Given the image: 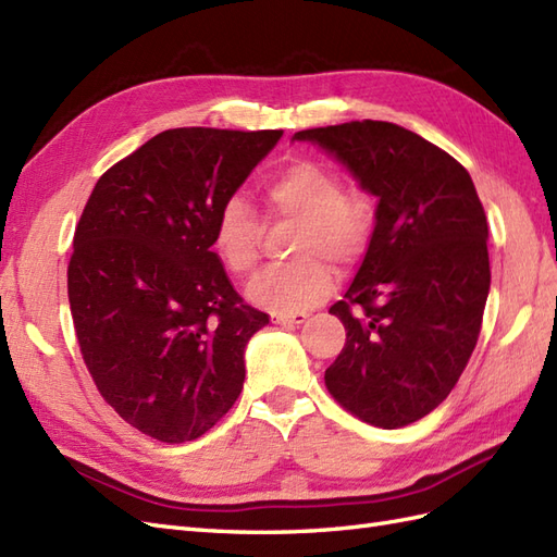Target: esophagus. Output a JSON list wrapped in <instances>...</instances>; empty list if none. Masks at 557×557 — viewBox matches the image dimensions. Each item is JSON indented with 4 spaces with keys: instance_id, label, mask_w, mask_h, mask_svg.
I'll return each instance as SVG.
<instances>
[{
    "instance_id": "esophagus-1",
    "label": "esophagus",
    "mask_w": 557,
    "mask_h": 557,
    "mask_svg": "<svg viewBox=\"0 0 557 557\" xmlns=\"http://www.w3.org/2000/svg\"><path fill=\"white\" fill-rule=\"evenodd\" d=\"M270 318H273V324H284V326L304 324L308 320L306 312H270Z\"/></svg>"
}]
</instances>
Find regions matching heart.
Masks as SVG:
<instances>
[{"mask_svg":"<svg viewBox=\"0 0 557 557\" xmlns=\"http://www.w3.org/2000/svg\"><path fill=\"white\" fill-rule=\"evenodd\" d=\"M263 202L273 219L301 223L294 259L270 268L249 284V298L275 312H301L322 304L336 287L334 265H352L372 237V209L332 166L298 160L263 185ZM213 251L235 277H249L261 259V223L239 195L225 197L211 225Z\"/></svg>","mask_w":557,"mask_h":557,"instance_id":"1","label":"heart"}]
</instances>
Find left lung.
<instances>
[{
	"label": "left lung",
	"instance_id": "obj_1",
	"mask_svg": "<svg viewBox=\"0 0 557 557\" xmlns=\"http://www.w3.org/2000/svg\"><path fill=\"white\" fill-rule=\"evenodd\" d=\"M308 140L376 197L374 231L346 292L330 308L346 346L324 383L355 417L414 423L445 400L478 344L490 294L487 216L473 178L419 134L391 122H348Z\"/></svg>",
	"mask_w": 557,
	"mask_h": 557
}]
</instances>
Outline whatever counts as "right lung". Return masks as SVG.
Listing matches in <instances>:
<instances>
[{
  "label": "right lung",
  "mask_w": 557,
  "mask_h": 557,
  "mask_svg": "<svg viewBox=\"0 0 557 557\" xmlns=\"http://www.w3.org/2000/svg\"><path fill=\"white\" fill-rule=\"evenodd\" d=\"M282 132L190 126L150 138L98 178L67 265V298L96 388L160 442L197 440L245 383L270 322L211 251L213 216Z\"/></svg>",
  "instance_id": "right-lung-1"
}]
</instances>
